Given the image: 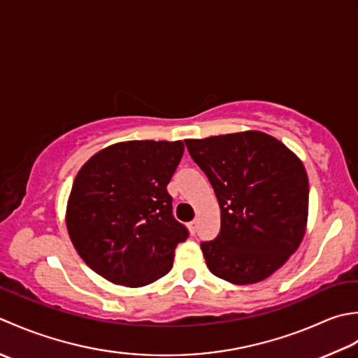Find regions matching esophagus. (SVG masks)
Returning <instances> with one entry per match:
<instances>
[{
	"mask_svg": "<svg viewBox=\"0 0 358 358\" xmlns=\"http://www.w3.org/2000/svg\"><path fill=\"white\" fill-rule=\"evenodd\" d=\"M196 229H198V221H192V222H188V230H189V233H196Z\"/></svg>",
	"mask_w": 358,
	"mask_h": 358,
	"instance_id": "34e87169",
	"label": "esophagus"
}]
</instances>
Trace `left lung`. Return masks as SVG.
Returning <instances> with one entry per match:
<instances>
[{
    "label": "left lung",
    "instance_id": "1",
    "mask_svg": "<svg viewBox=\"0 0 358 358\" xmlns=\"http://www.w3.org/2000/svg\"><path fill=\"white\" fill-rule=\"evenodd\" d=\"M221 208V231L201 244L210 272L231 284L271 276L300 247L308 225L304 165L278 138L243 131L187 138Z\"/></svg>",
    "mask_w": 358,
    "mask_h": 358
}]
</instances>
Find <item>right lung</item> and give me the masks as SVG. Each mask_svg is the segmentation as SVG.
<instances>
[{"instance_id":"add662e5","label":"right lung","mask_w":358,"mask_h":358,"mask_svg":"<svg viewBox=\"0 0 358 358\" xmlns=\"http://www.w3.org/2000/svg\"><path fill=\"white\" fill-rule=\"evenodd\" d=\"M182 155L180 141L119 142L77 173L68 233L80 258L105 280L142 287L171 271L174 250L188 238L166 192Z\"/></svg>"}]
</instances>
